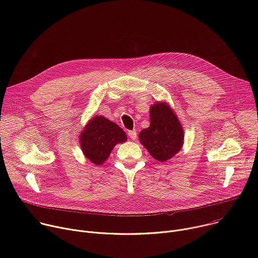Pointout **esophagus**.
<instances>
[{"label":"esophagus","mask_w":258,"mask_h":258,"mask_svg":"<svg viewBox=\"0 0 258 258\" xmlns=\"http://www.w3.org/2000/svg\"><path fill=\"white\" fill-rule=\"evenodd\" d=\"M127 135H128V137H130L133 141H136V140H137V132H136V130L130 131V132L127 133Z\"/></svg>","instance_id":"34e87169"}]
</instances>
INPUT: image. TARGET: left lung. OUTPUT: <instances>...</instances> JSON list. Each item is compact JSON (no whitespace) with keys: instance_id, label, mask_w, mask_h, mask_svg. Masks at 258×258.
I'll use <instances>...</instances> for the list:
<instances>
[{"instance_id":"obj_1","label":"left lung","mask_w":258,"mask_h":258,"mask_svg":"<svg viewBox=\"0 0 258 258\" xmlns=\"http://www.w3.org/2000/svg\"><path fill=\"white\" fill-rule=\"evenodd\" d=\"M150 125L139 134L141 144L150 155L165 162L174 157L183 145L182 126L167 102H158L150 107Z\"/></svg>"}]
</instances>
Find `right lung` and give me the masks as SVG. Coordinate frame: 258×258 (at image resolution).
<instances>
[{
    "instance_id": "obj_1",
    "label": "right lung",
    "mask_w": 258,
    "mask_h": 258,
    "mask_svg": "<svg viewBox=\"0 0 258 258\" xmlns=\"http://www.w3.org/2000/svg\"><path fill=\"white\" fill-rule=\"evenodd\" d=\"M126 141L124 131L102 115L92 117L80 135L85 157L96 165H101L108 159L115 145Z\"/></svg>"
}]
</instances>
